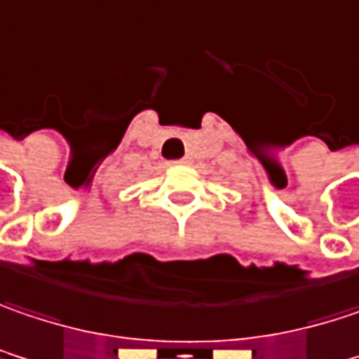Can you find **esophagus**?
I'll list each match as a JSON object with an SVG mask.
<instances>
[{"label": "esophagus", "mask_w": 359, "mask_h": 359, "mask_svg": "<svg viewBox=\"0 0 359 359\" xmlns=\"http://www.w3.org/2000/svg\"><path fill=\"white\" fill-rule=\"evenodd\" d=\"M189 162H191V160H189V158H180V160H177L175 164H189Z\"/></svg>", "instance_id": "34e87169"}]
</instances>
